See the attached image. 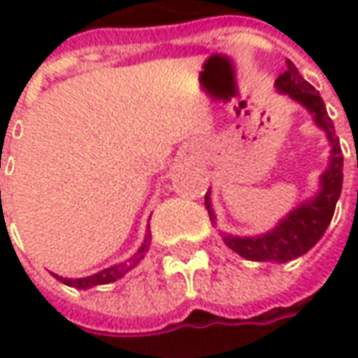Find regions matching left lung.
I'll list each match as a JSON object with an SVG mask.
<instances>
[{
  "mask_svg": "<svg viewBox=\"0 0 358 358\" xmlns=\"http://www.w3.org/2000/svg\"><path fill=\"white\" fill-rule=\"evenodd\" d=\"M287 69L278 76V88L280 92L292 96L299 104L308 108L313 114L315 122L321 128L327 131V138L331 143V163L329 169L321 177V191L319 195L297 207L292 215H287L272 232L256 236V238H234V236H224V242L230 250L241 254L248 260L254 262H287L294 260L297 256L306 254L309 248H313L317 241L323 236V232L329 227L337 199L341 195L343 185V151L339 145V138L335 136L333 122L327 116L325 102L319 96V92L301 78L297 73L296 64L292 61H285ZM205 205L210 218H215L210 210V201L208 193L205 195Z\"/></svg>",
  "mask_w": 358,
  "mask_h": 358,
  "instance_id": "obj_1",
  "label": "left lung"
}]
</instances>
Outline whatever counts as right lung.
Returning a JSON list of instances; mask_svg holds the SVG:
<instances>
[{
    "label": "right lung",
    "mask_w": 358,
    "mask_h": 358,
    "mask_svg": "<svg viewBox=\"0 0 358 358\" xmlns=\"http://www.w3.org/2000/svg\"><path fill=\"white\" fill-rule=\"evenodd\" d=\"M148 242V241H145ZM148 248V244H143L140 248V256L134 260V264L138 262L141 258V254L145 252ZM128 270H126V264H122V266H114V268H106V270H102V272H98L94 275H88V278H78V280H69V278H61V275H57V280H61L62 284L71 285V287H78V289H86V287H92V285H102V284H110V282H116L117 278H122V275L126 274Z\"/></svg>",
    "instance_id": "right-lung-1"
}]
</instances>
